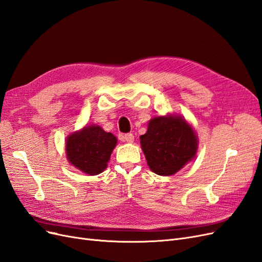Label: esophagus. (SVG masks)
Returning <instances> with one entry per match:
<instances>
[{"label":"esophagus","mask_w":262,"mask_h":262,"mask_svg":"<svg viewBox=\"0 0 262 262\" xmlns=\"http://www.w3.org/2000/svg\"><path fill=\"white\" fill-rule=\"evenodd\" d=\"M120 139L123 142H128V143H132V142L134 141V136H133L132 133H125V134H122V136H120Z\"/></svg>","instance_id":"1"}]
</instances>
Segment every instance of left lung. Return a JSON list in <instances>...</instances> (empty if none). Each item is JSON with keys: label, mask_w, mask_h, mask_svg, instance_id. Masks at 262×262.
Returning <instances> with one entry per match:
<instances>
[{"label": "left lung", "mask_w": 262, "mask_h": 262, "mask_svg": "<svg viewBox=\"0 0 262 262\" xmlns=\"http://www.w3.org/2000/svg\"><path fill=\"white\" fill-rule=\"evenodd\" d=\"M140 140L149 168L161 176H170L181 169L198 148L192 128L178 117L152 119Z\"/></svg>", "instance_id": "8db88e82"}]
</instances>
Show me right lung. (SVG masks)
<instances>
[{
  "label": "right lung",
  "instance_id": "add662e5",
  "mask_svg": "<svg viewBox=\"0 0 262 262\" xmlns=\"http://www.w3.org/2000/svg\"><path fill=\"white\" fill-rule=\"evenodd\" d=\"M117 144L113 133L98 125L86 126L67 140V155L71 164L91 176L105 170L107 163Z\"/></svg>",
  "mask_w": 262,
  "mask_h": 262
}]
</instances>
